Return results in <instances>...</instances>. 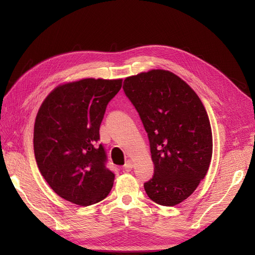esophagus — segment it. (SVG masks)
<instances>
[{
  "instance_id": "34e87169",
  "label": "esophagus",
  "mask_w": 255,
  "mask_h": 255,
  "mask_svg": "<svg viewBox=\"0 0 255 255\" xmlns=\"http://www.w3.org/2000/svg\"><path fill=\"white\" fill-rule=\"evenodd\" d=\"M132 168H133V163H132V160H127V161H126V164H125V166H123V171L128 172V171L132 170Z\"/></svg>"
}]
</instances>
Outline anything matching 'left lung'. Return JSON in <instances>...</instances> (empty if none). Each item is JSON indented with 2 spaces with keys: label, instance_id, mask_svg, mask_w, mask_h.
I'll list each match as a JSON object with an SVG mask.
<instances>
[{
  "label": "left lung",
  "instance_id": "1",
  "mask_svg": "<svg viewBox=\"0 0 255 255\" xmlns=\"http://www.w3.org/2000/svg\"><path fill=\"white\" fill-rule=\"evenodd\" d=\"M123 90L149 137L154 174L143 184L146 195L164 206L183 202L204 179L213 154L201 100L179 76L160 69L128 76Z\"/></svg>",
  "mask_w": 255,
  "mask_h": 255
}]
</instances>
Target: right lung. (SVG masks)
Instances as JSON below:
<instances>
[{
    "label": "right lung",
    "instance_id": "add662e5",
    "mask_svg": "<svg viewBox=\"0 0 255 255\" xmlns=\"http://www.w3.org/2000/svg\"><path fill=\"white\" fill-rule=\"evenodd\" d=\"M122 80L84 79L56 87L36 116L34 152L38 168L56 194L88 206L102 201L114 185L100 139L106 106Z\"/></svg>",
    "mask_w": 255,
    "mask_h": 255
}]
</instances>
